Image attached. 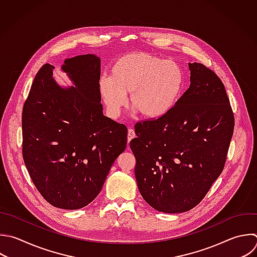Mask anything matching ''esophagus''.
I'll list each match as a JSON object with an SVG mask.
<instances>
[{"instance_id": "34e87169", "label": "esophagus", "mask_w": 257, "mask_h": 257, "mask_svg": "<svg viewBox=\"0 0 257 257\" xmlns=\"http://www.w3.org/2000/svg\"><path fill=\"white\" fill-rule=\"evenodd\" d=\"M135 137H136L135 131H134L133 128H130V130H128V133H127V141H128V143H130Z\"/></svg>"}]
</instances>
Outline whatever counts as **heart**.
<instances>
[{
	"label": "heart",
	"mask_w": 257,
	"mask_h": 257,
	"mask_svg": "<svg viewBox=\"0 0 257 257\" xmlns=\"http://www.w3.org/2000/svg\"><path fill=\"white\" fill-rule=\"evenodd\" d=\"M184 72L174 61L145 52L119 57L110 68V77L99 79V91L110 116L117 117L131 105L146 118L157 119L169 113L184 87Z\"/></svg>",
	"instance_id": "1"
}]
</instances>
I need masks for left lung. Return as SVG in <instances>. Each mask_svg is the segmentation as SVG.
<instances>
[{
    "label": "left lung",
    "instance_id": "obj_1",
    "mask_svg": "<svg viewBox=\"0 0 257 257\" xmlns=\"http://www.w3.org/2000/svg\"><path fill=\"white\" fill-rule=\"evenodd\" d=\"M190 87L173 109L139 121L130 147L145 201L164 213L197 206L222 173L234 130V114L217 74L189 63Z\"/></svg>",
    "mask_w": 257,
    "mask_h": 257
}]
</instances>
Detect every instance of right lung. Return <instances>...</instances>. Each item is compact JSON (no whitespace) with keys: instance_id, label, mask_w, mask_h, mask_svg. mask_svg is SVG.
I'll use <instances>...</instances> for the list:
<instances>
[{"instance_id":"right-lung-1","label":"right lung","mask_w":257,"mask_h":257,"mask_svg":"<svg viewBox=\"0 0 257 257\" xmlns=\"http://www.w3.org/2000/svg\"><path fill=\"white\" fill-rule=\"evenodd\" d=\"M54 66L36 74L22 112L23 159L32 182L52 206L75 210L99 194L115 159L125 150L127 128L103 115L100 59H66L62 70L74 86L62 88Z\"/></svg>"}]
</instances>
